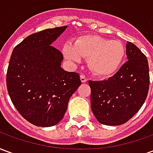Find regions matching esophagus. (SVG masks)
<instances>
[{
  "instance_id": "obj_1",
  "label": "esophagus",
  "mask_w": 153,
  "mask_h": 153,
  "mask_svg": "<svg viewBox=\"0 0 153 153\" xmlns=\"http://www.w3.org/2000/svg\"><path fill=\"white\" fill-rule=\"evenodd\" d=\"M80 79H81L82 83H86L87 81H88V79L84 75H80Z\"/></svg>"
}]
</instances>
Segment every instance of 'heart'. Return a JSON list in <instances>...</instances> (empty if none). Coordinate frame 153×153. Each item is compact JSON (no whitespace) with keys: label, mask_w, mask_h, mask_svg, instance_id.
<instances>
[{"label":"heart","mask_w":153,"mask_h":153,"mask_svg":"<svg viewBox=\"0 0 153 153\" xmlns=\"http://www.w3.org/2000/svg\"><path fill=\"white\" fill-rule=\"evenodd\" d=\"M65 57L73 63H79L82 57L88 58V65L98 76L111 75L120 66L125 57L124 45L97 35L82 36L74 42L65 44Z\"/></svg>","instance_id":"heart-1"}]
</instances>
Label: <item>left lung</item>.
<instances>
[{"label": "left lung", "instance_id": "1", "mask_svg": "<svg viewBox=\"0 0 153 153\" xmlns=\"http://www.w3.org/2000/svg\"><path fill=\"white\" fill-rule=\"evenodd\" d=\"M128 61L108 79L91 81V107L97 121L120 125L141 108L149 89L147 57L130 42L126 43Z\"/></svg>", "mask_w": 153, "mask_h": 153}]
</instances>
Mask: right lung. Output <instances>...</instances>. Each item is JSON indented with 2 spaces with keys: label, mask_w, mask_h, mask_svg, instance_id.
Here are the masks:
<instances>
[{
  "label": "right lung",
  "mask_w": 153,
  "mask_h": 153,
  "mask_svg": "<svg viewBox=\"0 0 153 153\" xmlns=\"http://www.w3.org/2000/svg\"><path fill=\"white\" fill-rule=\"evenodd\" d=\"M67 26L29 35L14 48L6 85L12 102L28 122L51 127L63 119L70 97L81 85L79 74L63 70V55L51 46Z\"/></svg>",
  "instance_id": "obj_1"
}]
</instances>
